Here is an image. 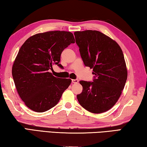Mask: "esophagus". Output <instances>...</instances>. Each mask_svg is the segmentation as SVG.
<instances>
[{
  "mask_svg": "<svg viewBox=\"0 0 147 147\" xmlns=\"http://www.w3.org/2000/svg\"><path fill=\"white\" fill-rule=\"evenodd\" d=\"M78 82V79H73V80H72V83L77 84Z\"/></svg>",
  "mask_w": 147,
  "mask_h": 147,
  "instance_id": "esophagus-1",
  "label": "esophagus"
}]
</instances>
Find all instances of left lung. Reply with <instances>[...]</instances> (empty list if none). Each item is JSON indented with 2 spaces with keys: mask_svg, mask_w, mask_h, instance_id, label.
<instances>
[{
  "mask_svg": "<svg viewBox=\"0 0 147 147\" xmlns=\"http://www.w3.org/2000/svg\"><path fill=\"white\" fill-rule=\"evenodd\" d=\"M74 34L84 65L93 69L94 74L93 82L80 81L83 89L77 99L89 112H105L117 102L127 80L123 51L115 41L99 31Z\"/></svg>",
  "mask_w": 147,
  "mask_h": 147,
  "instance_id": "1",
  "label": "left lung"
}]
</instances>
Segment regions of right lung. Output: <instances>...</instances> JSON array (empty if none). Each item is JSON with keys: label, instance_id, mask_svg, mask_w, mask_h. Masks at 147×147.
I'll list each match as a JSON object with an SVG mask.
<instances>
[{"label": "right lung", "instance_id": "1", "mask_svg": "<svg viewBox=\"0 0 147 147\" xmlns=\"http://www.w3.org/2000/svg\"><path fill=\"white\" fill-rule=\"evenodd\" d=\"M75 43L70 32L51 31L37 34L24 42L12 67V76L19 95L32 110L41 113L58 103L71 79L54 76V65L59 67L60 56Z\"/></svg>", "mask_w": 147, "mask_h": 147}]
</instances>
